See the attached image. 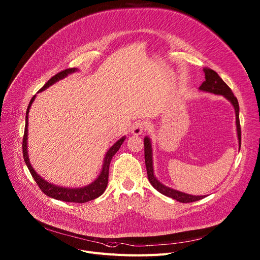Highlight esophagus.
I'll use <instances>...</instances> for the list:
<instances>
[{"mask_svg":"<svg viewBox=\"0 0 260 260\" xmlns=\"http://www.w3.org/2000/svg\"><path fill=\"white\" fill-rule=\"evenodd\" d=\"M145 123L144 122H138L136 123V124L132 127V134L134 136H138V135H141L144 129H145Z\"/></svg>","mask_w":260,"mask_h":260,"instance_id":"obj_1","label":"esophagus"}]
</instances>
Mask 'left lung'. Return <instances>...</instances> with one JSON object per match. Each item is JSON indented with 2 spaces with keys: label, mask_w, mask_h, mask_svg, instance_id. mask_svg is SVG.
Here are the masks:
<instances>
[{
  "label": "left lung",
  "mask_w": 260,
  "mask_h": 260,
  "mask_svg": "<svg viewBox=\"0 0 260 260\" xmlns=\"http://www.w3.org/2000/svg\"><path fill=\"white\" fill-rule=\"evenodd\" d=\"M204 76H206V81H203V83L200 85L199 89L202 91H207L215 94H221L225 99H228L232 105L234 106L235 114H236V128H237V137L239 142V149L241 144V128H240V122H239V104L237 101V98L234 95L232 89L224 83V81L219 77L215 71L211 70V68H203ZM144 158H145V166H146V172H147V178L151 184L158 190L159 193L166 195L168 197H171L177 201L182 203H188L194 202L200 199H203L206 196H195L189 195L186 193H182L180 190H177L174 188H171L165 184H162L154 175V168H153V149H152V143L151 139L148 137L144 138Z\"/></svg>",
  "instance_id": "8db88e82"
}]
</instances>
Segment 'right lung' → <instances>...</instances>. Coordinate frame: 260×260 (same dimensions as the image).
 <instances>
[{
  "mask_svg": "<svg viewBox=\"0 0 260 260\" xmlns=\"http://www.w3.org/2000/svg\"><path fill=\"white\" fill-rule=\"evenodd\" d=\"M77 71H78L77 68H67V70H65V71H62V72L58 73L57 75H54L52 78H50L44 84V86L41 88L38 92L46 89L47 87L54 84L59 80L64 79L70 74H73ZM35 98H36V94L31 98V100L28 104V107H27V111H26L25 131H24L23 144H22L24 161L26 163L27 168H28V170H29V172L32 176V178L35 179V181L39 185L40 189L42 190V192L45 195H47L50 198L57 199V200H62V201H65V202L84 203V202H87V201H90V200L98 198L99 196H101L104 193V190L107 186L109 163H111L112 158L114 157V155L119 151L121 144L124 142L125 137H122L121 139H119L111 148L108 149L105 157H104L102 171H101L100 175L98 176V178L95 179L93 182H91L90 184H88L86 186L79 187V188H68V187H62V186L53 185V184L47 182L45 179H43L39 174H37V172L34 170V168L30 165V161H29V158H28V152H27V135H28V114H29L30 106H31L32 102L35 101Z\"/></svg>",
  "mask_w": 260,
  "mask_h": 260,
  "instance_id": "add662e5",
  "label": "right lung"
}]
</instances>
